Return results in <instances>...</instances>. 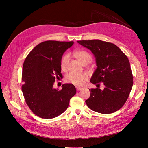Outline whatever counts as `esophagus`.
I'll return each instance as SVG.
<instances>
[{
    "label": "esophagus",
    "mask_w": 148,
    "mask_h": 148,
    "mask_svg": "<svg viewBox=\"0 0 148 148\" xmlns=\"http://www.w3.org/2000/svg\"><path fill=\"white\" fill-rule=\"evenodd\" d=\"M82 88H80V87H76V89H77V91H80V90H82Z\"/></svg>",
    "instance_id": "34e87169"
}]
</instances>
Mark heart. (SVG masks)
I'll use <instances>...</instances> for the list:
<instances>
[{
    "mask_svg": "<svg viewBox=\"0 0 148 148\" xmlns=\"http://www.w3.org/2000/svg\"><path fill=\"white\" fill-rule=\"evenodd\" d=\"M76 56L82 64H84L88 60H92L90 54L85 51H80L76 53ZM69 61V55L68 54H65L62 57L60 61L61 69L63 71H66L68 68ZM88 79V76L84 73H70L66 77V81L68 83H72L76 86H83Z\"/></svg>",
    "mask_w": 148,
    "mask_h": 148,
    "instance_id": "obj_1",
    "label": "heart"
}]
</instances>
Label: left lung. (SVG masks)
I'll use <instances>...</instances> for the list:
<instances>
[{"instance_id": "obj_1", "label": "left lung", "mask_w": 148, "mask_h": 148, "mask_svg": "<svg viewBox=\"0 0 148 148\" xmlns=\"http://www.w3.org/2000/svg\"><path fill=\"white\" fill-rule=\"evenodd\" d=\"M89 49L96 58L97 68L90 79L97 86L103 82L105 88L91 89L86 100L93 111L103 114L112 113L125 104L133 84V76L127 56L115 44L92 40L77 41Z\"/></svg>"}]
</instances>
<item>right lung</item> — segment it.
Masks as SVG:
<instances>
[{
    "label": "right lung",
    "instance_id": "1",
    "mask_svg": "<svg viewBox=\"0 0 148 148\" xmlns=\"http://www.w3.org/2000/svg\"><path fill=\"white\" fill-rule=\"evenodd\" d=\"M73 41H46L39 44L27 56L23 66L21 90L25 101L35 115L44 119L56 118L68 107L76 89L71 83L53 89L56 79H62L60 61Z\"/></svg>",
    "mask_w": 148,
    "mask_h": 148
}]
</instances>
